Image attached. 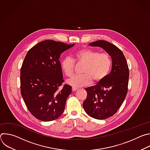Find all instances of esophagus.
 Wrapping results in <instances>:
<instances>
[{
    "label": "esophagus",
    "instance_id": "1",
    "mask_svg": "<svg viewBox=\"0 0 150 150\" xmlns=\"http://www.w3.org/2000/svg\"><path fill=\"white\" fill-rule=\"evenodd\" d=\"M77 90H78V88H76V87H73L72 88V91H76Z\"/></svg>",
    "mask_w": 150,
    "mask_h": 150
}]
</instances>
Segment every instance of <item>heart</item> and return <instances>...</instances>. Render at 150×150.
<instances>
[{
	"label": "heart",
	"instance_id": "heart-1",
	"mask_svg": "<svg viewBox=\"0 0 150 150\" xmlns=\"http://www.w3.org/2000/svg\"><path fill=\"white\" fill-rule=\"evenodd\" d=\"M78 63L84 64L81 75H75L68 80V83L75 87L86 86L93 80L96 83L102 81L108 75L112 66L110 56L108 53H100L90 49H83L74 54ZM75 63L70 57H64L61 62V68L67 76H71L75 71Z\"/></svg>",
	"mask_w": 150,
	"mask_h": 150
}]
</instances>
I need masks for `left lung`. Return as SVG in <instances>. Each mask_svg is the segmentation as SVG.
<instances>
[{
    "label": "left lung",
    "mask_w": 150,
    "mask_h": 150,
    "mask_svg": "<svg viewBox=\"0 0 150 150\" xmlns=\"http://www.w3.org/2000/svg\"><path fill=\"white\" fill-rule=\"evenodd\" d=\"M102 47L112 57L111 72L94 86L85 88L87 93L83 108L86 113L96 119L113 116L122 104L127 93L129 68L123 52L115 45L104 40L90 43Z\"/></svg>",
    "instance_id": "1"
}]
</instances>
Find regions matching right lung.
Wrapping results in <instances>:
<instances>
[{
    "instance_id": "1",
    "label": "right lung",
    "mask_w": 150,
    "mask_h": 150,
    "mask_svg": "<svg viewBox=\"0 0 150 150\" xmlns=\"http://www.w3.org/2000/svg\"><path fill=\"white\" fill-rule=\"evenodd\" d=\"M74 45L47 40L27 52L21 68V93L29 112L42 121L57 119L65 110L71 87L64 80L60 55Z\"/></svg>"
}]
</instances>
